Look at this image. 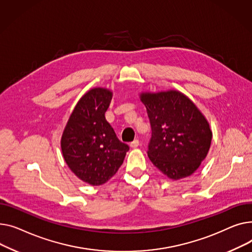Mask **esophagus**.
<instances>
[{"mask_svg":"<svg viewBox=\"0 0 252 252\" xmlns=\"http://www.w3.org/2000/svg\"><path fill=\"white\" fill-rule=\"evenodd\" d=\"M139 145V140L138 139H134L132 142H130V146L132 147V149H135V147H137Z\"/></svg>","mask_w":252,"mask_h":252,"instance_id":"34e87169","label":"esophagus"}]
</instances>
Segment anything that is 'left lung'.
<instances>
[{
  "label": "left lung",
  "mask_w": 252,
  "mask_h": 252,
  "mask_svg": "<svg viewBox=\"0 0 252 252\" xmlns=\"http://www.w3.org/2000/svg\"><path fill=\"white\" fill-rule=\"evenodd\" d=\"M151 122L147 155L169 178L178 180L194 173L209 153L212 131L195 105L176 91L142 94Z\"/></svg>",
  "instance_id": "left-lung-1"
}]
</instances>
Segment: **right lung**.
I'll use <instances>...</instances> for the list:
<instances>
[{
    "instance_id": "right-lung-1",
    "label": "right lung",
    "mask_w": 252,
    "mask_h": 252,
    "mask_svg": "<svg viewBox=\"0 0 252 252\" xmlns=\"http://www.w3.org/2000/svg\"><path fill=\"white\" fill-rule=\"evenodd\" d=\"M111 99L112 93L105 88L85 94L71 114L61 140L68 167L79 179L94 186L111 179L129 151L105 118Z\"/></svg>"
}]
</instances>
